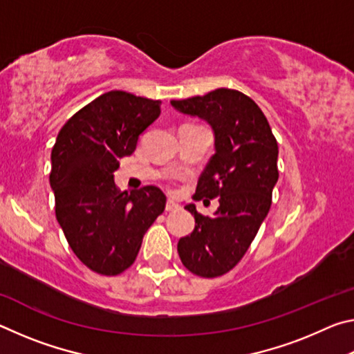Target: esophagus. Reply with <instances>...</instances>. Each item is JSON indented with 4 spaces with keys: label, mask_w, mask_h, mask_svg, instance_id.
<instances>
[{
    "label": "esophagus",
    "mask_w": 354,
    "mask_h": 354,
    "mask_svg": "<svg viewBox=\"0 0 354 354\" xmlns=\"http://www.w3.org/2000/svg\"><path fill=\"white\" fill-rule=\"evenodd\" d=\"M179 207V205H178V203H175V201H173V200H169V201H167V205H165V211H175V209H178Z\"/></svg>",
    "instance_id": "1"
}]
</instances>
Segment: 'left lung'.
<instances>
[{"label":"left lung","instance_id":"left-lung-1","mask_svg":"<svg viewBox=\"0 0 354 354\" xmlns=\"http://www.w3.org/2000/svg\"><path fill=\"white\" fill-rule=\"evenodd\" d=\"M170 104L184 115L205 120L214 131L215 154L201 173L194 200L218 198L220 205L212 217L196 212L194 203L184 207L195 217V227L179 239L178 253L192 273L221 277L247 253L270 211L279 176L278 143L259 106L242 92L217 88Z\"/></svg>","mask_w":354,"mask_h":354}]
</instances>
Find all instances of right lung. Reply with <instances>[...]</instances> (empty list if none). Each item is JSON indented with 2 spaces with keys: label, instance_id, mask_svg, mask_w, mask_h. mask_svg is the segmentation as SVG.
<instances>
[{
  "label": "right lung",
  "instance_id": "add662e5",
  "mask_svg": "<svg viewBox=\"0 0 354 354\" xmlns=\"http://www.w3.org/2000/svg\"><path fill=\"white\" fill-rule=\"evenodd\" d=\"M160 113V101L112 91L93 100L59 131L50 184L65 239L91 270L113 277L133 266L142 239L164 212L154 185L120 192L118 160L134 153L139 136Z\"/></svg>",
  "mask_w": 354,
  "mask_h": 354
}]
</instances>
